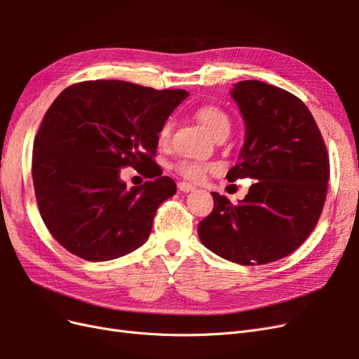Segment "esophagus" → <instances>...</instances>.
Returning a JSON list of instances; mask_svg holds the SVG:
<instances>
[{"instance_id":"esophagus-1","label":"esophagus","mask_w":359,"mask_h":359,"mask_svg":"<svg viewBox=\"0 0 359 359\" xmlns=\"http://www.w3.org/2000/svg\"><path fill=\"white\" fill-rule=\"evenodd\" d=\"M178 189H180V191H184V193H189V191H193V190H196V187L193 186V184H190V182H178Z\"/></svg>"}]
</instances>
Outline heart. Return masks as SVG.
Wrapping results in <instances>:
<instances>
[{"instance_id":"obj_1","label":"heart","mask_w":359,"mask_h":359,"mask_svg":"<svg viewBox=\"0 0 359 359\" xmlns=\"http://www.w3.org/2000/svg\"><path fill=\"white\" fill-rule=\"evenodd\" d=\"M196 118L199 119V123L208 130V132L214 136L219 137L223 135H229L231 132V118L227 115L220 106L217 104H202L199 106L196 112H194ZM172 130H173V121L172 118H168L165 123L161 124L158 130V142L160 144H168L172 136ZM173 169L181 175L182 178H186L189 181L198 182L202 181L203 177L206 175V172L211 169L210 165H203V163L198 161H190V160H178L175 165H173Z\"/></svg>"}]
</instances>
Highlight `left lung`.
Listing matches in <instances>:
<instances>
[{"instance_id": "1", "label": "left lung", "mask_w": 359, "mask_h": 359, "mask_svg": "<svg viewBox=\"0 0 359 359\" xmlns=\"http://www.w3.org/2000/svg\"><path fill=\"white\" fill-rule=\"evenodd\" d=\"M245 121L240 161L227 181L252 178L244 201L212 193L214 208L199 223L202 244L240 265H265L307 240L327 199L330 158L320 130L297 95L259 81L232 90Z\"/></svg>"}]
</instances>
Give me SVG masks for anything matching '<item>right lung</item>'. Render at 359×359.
I'll use <instances>...</instances> for the list:
<instances>
[{
  "label": "right lung",
  "mask_w": 359,
  "mask_h": 359,
  "mask_svg": "<svg viewBox=\"0 0 359 359\" xmlns=\"http://www.w3.org/2000/svg\"><path fill=\"white\" fill-rule=\"evenodd\" d=\"M187 95L85 81L49 106L34 139L32 182L43 222L67 252L103 262L145 244L157 208L177 193L154 161L157 135ZM128 165L150 181L127 191L118 170Z\"/></svg>",
  "instance_id": "add662e5"
}]
</instances>
